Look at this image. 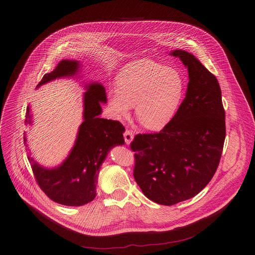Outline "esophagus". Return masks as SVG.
Returning <instances> with one entry per match:
<instances>
[{"instance_id": "obj_1", "label": "esophagus", "mask_w": 255, "mask_h": 255, "mask_svg": "<svg viewBox=\"0 0 255 255\" xmlns=\"http://www.w3.org/2000/svg\"><path fill=\"white\" fill-rule=\"evenodd\" d=\"M133 138H134L133 133L130 130H125V132H124V139H125L126 144H130L131 141L133 140Z\"/></svg>"}]
</instances>
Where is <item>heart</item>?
<instances>
[{"mask_svg": "<svg viewBox=\"0 0 255 255\" xmlns=\"http://www.w3.org/2000/svg\"><path fill=\"white\" fill-rule=\"evenodd\" d=\"M116 85L107 95L112 115L123 120L134 106L136 118L150 131H159L174 119L187 90L186 79L178 69L148 58L124 65Z\"/></svg>", "mask_w": 255, "mask_h": 255, "instance_id": "1", "label": "heart"}]
</instances>
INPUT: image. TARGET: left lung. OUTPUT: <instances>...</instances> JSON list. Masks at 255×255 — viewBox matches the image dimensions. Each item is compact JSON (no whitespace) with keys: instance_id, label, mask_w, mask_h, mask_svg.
<instances>
[{"instance_id":"8db88e82","label":"left lung","mask_w":255,"mask_h":255,"mask_svg":"<svg viewBox=\"0 0 255 255\" xmlns=\"http://www.w3.org/2000/svg\"><path fill=\"white\" fill-rule=\"evenodd\" d=\"M189 70L186 98L160 132L138 134L133 175L149 200L171 206L198 195L219 165L226 136L225 110L216 77L192 53L175 49Z\"/></svg>"}]
</instances>
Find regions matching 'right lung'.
<instances>
[{
    "label": "right lung",
    "instance_id": "obj_1",
    "mask_svg": "<svg viewBox=\"0 0 255 255\" xmlns=\"http://www.w3.org/2000/svg\"><path fill=\"white\" fill-rule=\"evenodd\" d=\"M78 60L63 59L44 75L40 86L55 79L74 77L80 71ZM84 95V121L70 153L57 167L45 168L28 154L38 186L52 201L71 207H79L96 198V186L100 167L106 156L116 145L124 144V126L119 121L100 118L101 103H106L105 88L99 83L87 85ZM25 123H32L30 107L26 109ZM26 144V136H24ZM27 147V145H26Z\"/></svg>",
    "mask_w": 255,
    "mask_h": 255
}]
</instances>
